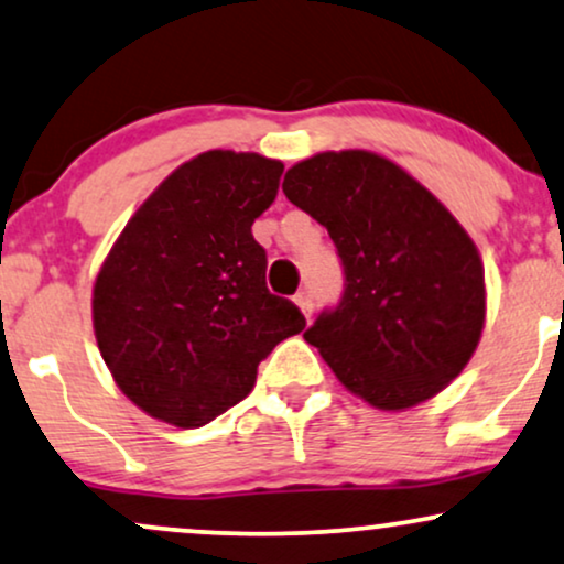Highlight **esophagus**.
<instances>
[{
	"mask_svg": "<svg viewBox=\"0 0 564 564\" xmlns=\"http://www.w3.org/2000/svg\"><path fill=\"white\" fill-rule=\"evenodd\" d=\"M294 302H296V307L304 312V317L312 315V296H310V291H300V294L294 296Z\"/></svg>",
	"mask_w": 564,
	"mask_h": 564,
	"instance_id": "obj_1",
	"label": "esophagus"
}]
</instances>
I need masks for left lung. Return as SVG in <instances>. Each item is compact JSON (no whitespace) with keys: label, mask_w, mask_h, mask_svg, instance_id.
<instances>
[{"label":"left lung","mask_w":564,"mask_h":564,"mask_svg":"<svg viewBox=\"0 0 564 564\" xmlns=\"http://www.w3.org/2000/svg\"><path fill=\"white\" fill-rule=\"evenodd\" d=\"M283 194L328 228L347 278L304 341L378 410L446 389L486 321L484 262L467 230L423 183L365 149L296 162Z\"/></svg>","instance_id":"obj_1"}]
</instances>
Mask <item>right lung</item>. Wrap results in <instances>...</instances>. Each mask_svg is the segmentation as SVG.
<instances>
[{
	"mask_svg": "<svg viewBox=\"0 0 564 564\" xmlns=\"http://www.w3.org/2000/svg\"><path fill=\"white\" fill-rule=\"evenodd\" d=\"M281 173L283 162L254 152H202L149 194L101 262L94 336L118 389L147 415L207 425L304 328L300 307L268 291V257L252 236Z\"/></svg>",
	"mask_w": 564,
	"mask_h": 564,
	"instance_id": "right-lung-1",
	"label": "right lung"
}]
</instances>
